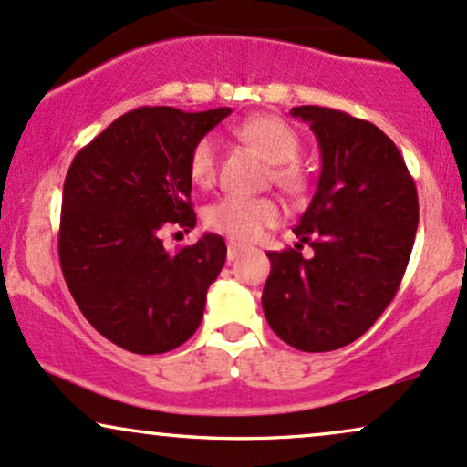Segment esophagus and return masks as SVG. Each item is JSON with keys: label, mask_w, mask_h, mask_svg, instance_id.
Returning a JSON list of instances; mask_svg holds the SVG:
<instances>
[{"label": "esophagus", "mask_w": 467, "mask_h": 467, "mask_svg": "<svg viewBox=\"0 0 467 467\" xmlns=\"http://www.w3.org/2000/svg\"><path fill=\"white\" fill-rule=\"evenodd\" d=\"M243 251H244V244L235 243V240H229V243H227V257H229V260H235V257L243 254Z\"/></svg>", "instance_id": "esophagus-1"}]
</instances>
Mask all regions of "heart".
<instances>
[{
  "label": "heart",
  "instance_id": "obj_1",
  "mask_svg": "<svg viewBox=\"0 0 467 467\" xmlns=\"http://www.w3.org/2000/svg\"><path fill=\"white\" fill-rule=\"evenodd\" d=\"M238 135L254 144L268 161L275 163L273 179L288 192H299L306 185L301 168L295 163L299 157L301 141L295 129L275 115H255L238 126ZM190 179L201 188L213 183L218 170V137L205 135L196 141L190 152ZM282 218V207L268 196L227 194L212 202L205 212V221L216 232L232 235L235 240L251 243L265 229L273 227Z\"/></svg>",
  "mask_w": 467,
  "mask_h": 467
}]
</instances>
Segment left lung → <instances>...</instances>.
<instances>
[{
	"label": "left lung",
	"instance_id": "1",
	"mask_svg": "<svg viewBox=\"0 0 467 467\" xmlns=\"http://www.w3.org/2000/svg\"><path fill=\"white\" fill-rule=\"evenodd\" d=\"M321 148V174L293 229L295 249L268 251L262 308L271 330L301 352L345 348L396 297L420 223L418 190L389 137L326 107H295ZM310 244L312 258L300 255Z\"/></svg>",
	"mask_w": 467,
	"mask_h": 467
}]
</instances>
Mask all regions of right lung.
I'll use <instances>...</instances> for the list:
<instances>
[{
	"mask_svg": "<svg viewBox=\"0 0 467 467\" xmlns=\"http://www.w3.org/2000/svg\"><path fill=\"white\" fill-rule=\"evenodd\" d=\"M232 113L140 107L74 157L63 185L58 257L71 297L104 338L163 354L201 326L207 288L227 257L216 234L170 254L161 232L194 229L190 152Z\"/></svg>",
	"mask_w": 467,
	"mask_h": 467,
	"instance_id": "obj_1",
	"label": "right lung"
}]
</instances>
